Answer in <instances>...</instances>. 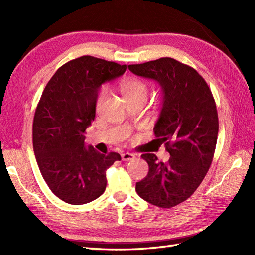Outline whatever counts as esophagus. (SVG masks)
Instances as JSON below:
<instances>
[{
    "instance_id": "esophagus-1",
    "label": "esophagus",
    "mask_w": 255,
    "mask_h": 255,
    "mask_svg": "<svg viewBox=\"0 0 255 255\" xmlns=\"http://www.w3.org/2000/svg\"><path fill=\"white\" fill-rule=\"evenodd\" d=\"M136 158V155L133 153H129V152H125L122 154V160L123 161H131Z\"/></svg>"
}]
</instances>
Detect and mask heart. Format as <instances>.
Segmentation results:
<instances>
[{"label":"heart","mask_w":255,"mask_h":255,"mask_svg":"<svg viewBox=\"0 0 255 255\" xmlns=\"http://www.w3.org/2000/svg\"><path fill=\"white\" fill-rule=\"evenodd\" d=\"M119 90H121L122 94L125 99L129 102L134 101H141L145 102L149 96V85L144 82V81L137 79V78H126L119 82ZM107 96V91L105 89H102L96 97L95 107L96 110H100L103 102L105 101Z\"/></svg>","instance_id":"1"}]
</instances>
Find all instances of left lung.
Returning a JSON list of instances; mask_svg holds the SVG:
<instances>
[{
    "label": "left lung",
    "instance_id": "1",
    "mask_svg": "<svg viewBox=\"0 0 255 255\" xmlns=\"http://www.w3.org/2000/svg\"><path fill=\"white\" fill-rule=\"evenodd\" d=\"M128 69L162 88L163 101L153 131L171 155L166 163L153 153L141 155L149 172L136 184V191L154 206L174 207L192 196L213 162L219 129L214 96L196 70L173 58L129 64Z\"/></svg>",
    "mask_w": 255,
    "mask_h": 255
}]
</instances>
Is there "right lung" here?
Instances as JSON below:
<instances>
[{
  "instance_id": "1",
  "label": "right lung",
  "mask_w": 255,
  "mask_h": 255,
  "mask_svg": "<svg viewBox=\"0 0 255 255\" xmlns=\"http://www.w3.org/2000/svg\"><path fill=\"white\" fill-rule=\"evenodd\" d=\"M126 64L92 56L64 63L47 83L32 123V145L38 166L51 192L63 202L83 205L106 188V170L116 152L100 153L84 143L95 118L101 85L121 77Z\"/></svg>"
}]
</instances>
